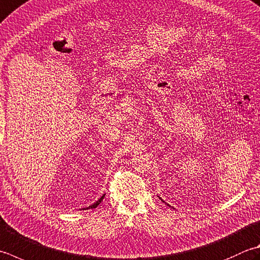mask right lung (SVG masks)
<instances>
[{
	"label": "right lung",
	"instance_id": "obj_1",
	"mask_svg": "<svg viewBox=\"0 0 260 260\" xmlns=\"http://www.w3.org/2000/svg\"><path fill=\"white\" fill-rule=\"evenodd\" d=\"M104 197H105V195H103V196H101V197L99 198V200H98V201H96V202L94 203V204H92V205H90L89 207H85V208H84V210H88V208H95L96 206H98V205L100 204V203H101V202H103V200H104Z\"/></svg>",
	"mask_w": 260,
	"mask_h": 260
}]
</instances>
